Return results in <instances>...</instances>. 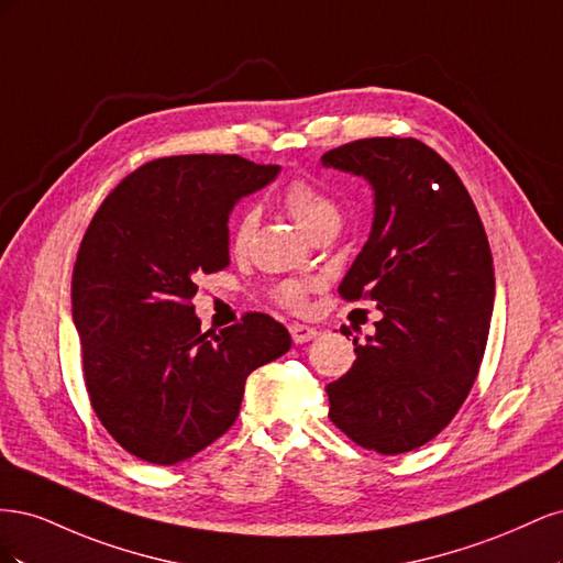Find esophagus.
Wrapping results in <instances>:
<instances>
[{"instance_id": "obj_1", "label": "esophagus", "mask_w": 563, "mask_h": 563, "mask_svg": "<svg viewBox=\"0 0 563 563\" xmlns=\"http://www.w3.org/2000/svg\"><path fill=\"white\" fill-rule=\"evenodd\" d=\"M288 331H291V338H294L296 345L310 343V340H314L319 335V331L314 327H308V323H291Z\"/></svg>"}]
</instances>
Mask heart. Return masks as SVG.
<instances>
[{"label": "heart", "instance_id": "obj_1", "mask_svg": "<svg viewBox=\"0 0 563 563\" xmlns=\"http://www.w3.org/2000/svg\"><path fill=\"white\" fill-rule=\"evenodd\" d=\"M284 207L291 213V218L298 223V228L312 236L323 228H338L340 225V207L327 195L321 192L317 185L308 180H294L284 192ZM258 225V209H244L242 216L236 218L232 230V249L244 251L251 242V236ZM314 284L310 279H286L275 286V298L286 305V308H300L308 298V291Z\"/></svg>", "mask_w": 563, "mask_h": 563}]
</instances>
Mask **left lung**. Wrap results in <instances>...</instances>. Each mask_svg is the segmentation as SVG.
<instances>
[{"instance_id":"8db88e82","label":"left lung","mask_w":563,"mask_h":563,"mask_svg":"<svg viewBox=\"0 0 563 563\" xmlns=\"http://www.w3.org/2000/svg\"><path fill=\"white\" fill-rule=\"evenodd\" d=\"M364 178L373 223L340 282L383 319L343 378L327 387L329 418L385 455L428 444L463 406L490 329L493 258L482 218L453 168L416 139H364L321 157Z\"/></svg>"}]
</instances>
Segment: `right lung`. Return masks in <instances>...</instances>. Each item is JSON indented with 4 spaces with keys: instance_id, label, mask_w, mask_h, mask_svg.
<instances>
[{
    "instance_id": "add662e5",
    "label": "right lung",
    "mask_w": 563,
    "mask_h": 563,
    "mask_svg": "<svg viewBox=\"0 0 563 563\" xmlns=\"http://www.w3.org/2000/svg\"><path fill=\"white\" fill-rule=\"evenodd\" d=\"M282 166L178 155L135 168L100 203L73 275L84 380L135 457L176 465L225 434L249 373L291 347L267 314L201 333L197 277L230 265V213Z\"/></svg>"
}]
</instances>
